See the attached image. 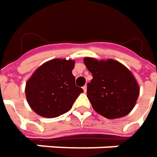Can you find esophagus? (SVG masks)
Returning a JSON list of instances; mask_svg holds the SVG:
<instances>
[{
    "label": "esophagus",
    "instance_id": "esophagus-1",
    "mask_svg": "<svg viewBox=\"0 0 157 157\" xmlns=\"http://www.w3.org/2000/svg\"><path fill=\"white\" fill-rule=\"evenodd\" d=\"M82 89H83V91H84V92H86V91H87V86H86V85H85V86H84L83 88H82Z\"/></svg>",
    "mask_w": 157,
    "mask_h": 157
}]
</instances>
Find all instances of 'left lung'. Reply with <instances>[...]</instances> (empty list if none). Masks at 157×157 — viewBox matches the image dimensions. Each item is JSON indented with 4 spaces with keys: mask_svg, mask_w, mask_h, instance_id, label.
Instances as JSON below:
<instances>
[{
    "mask_svg": "<svg viewBox=\"0 0 157 157\" xmlns=\"http://www.w3.org/2000/svg\"><path fill=\"white\" fill-rule=\"evenodd\" d=\"M84 64L93 75L87 96L93 109L108 119L127 116L136 103L140 88L133 74L113 59L85 57Z\"/></svg>",
    "mask_w": 157,
    "mask_h": 157,
    "instance_id": "obj_1",
    "label": "left lung"
}]
</instances>
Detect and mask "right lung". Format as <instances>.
Segmentation results:
<instances>
[{"mask_svg": "<svg viewBox=\"0 0 157 157\" xmlns=\"http://www.w3.org/2000/svg\"><path fill=\"white\" fill-rule=\"evenodd\" d=\"M75 61L53 59L31 75L25 88L30 108L39 116L55 118L70 110L83 89L75 83Z\"/></svg>", "mask_w": 157, "mask_h": 157, "instance_id": "1", "label": "right lung"}]
</instances>
